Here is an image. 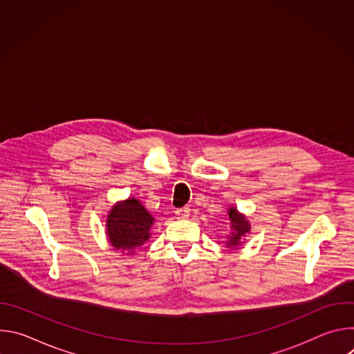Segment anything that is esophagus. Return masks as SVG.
<instances>
[{
  "label": "esophagus",
  "instance_id": "obj_1",
  "mask_svg": "<svg viewBox=\"0 0 354 354\" xmlns=\"http://www.w3.org/2000/svg\"><path fill=\"white\" fill-rule=\"evenodd\" d=\"M176 216L179 218H186L189 216V207H183V209H179L176 210Z\"/></svg>",
  "mask_w": 354,
  "mask_h": 354
}]
</instances>
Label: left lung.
I'll use <instances>...</instances> for the list:
<instances>
[{
	"label": "left lung",
	"mask_w": 354,
	"mask_h": 354,
	"mask_svg": "<svg viewBox=\"0 0 354 354\" xmlns=\"http://www.w3.org/2000/svg\"><path fill=\"white\" fill-rule=\"evenodd\" d=\"M228 217H230V221L232 224L231 228L234 230V234H232V236L228 238L227 245L228 246H236V245H239L241 236H243L249 231V223L235 209L228 210Z\"/></svg>",
	"instance_id": "obj_1"
}]
</instances>
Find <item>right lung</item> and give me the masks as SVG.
I'll return each instance as SVG.
<instances>
[{
	"label": "right lung",
	"mask_w": 354,
	"mask_h": 354,
	"mask_svg": "<svg viewBox=\"0 0 354 354\" xmlns=\"http://www.w3.org/2000/svg\"><path fill=\"white\" fill-rule=\"evenodd\" d=\"M154 218L136 198L115 206L108 216V236L115 249L124 254L134 252L149 238Z\"/></svg>",
	"instance_id": "obj_1"
}]
</instances>
